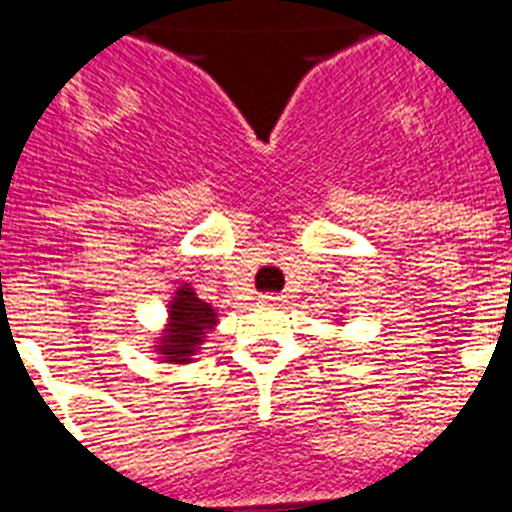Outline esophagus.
I'll return each mask as SVG.
<instances>
[{"label": "esophagus", "mask_w": 512, "mask_h": 512, "mask_svg": "<svg viewBox=\"0 0 512 512\" xmlns=\"http://www.w3.org/2000/svg\"><path fill=\"white\" fill-rule=\"evenodd\" d=\"M260 304H265V307H281V304H283V296H278V294H263V296H260Z\"/></svg>", "instance_id": "esophagus-1"}]
</instances>
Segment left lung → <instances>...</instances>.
Here are the masks:
<instances>
[{
    "mask_svg": "<svg viewBox=\"0 0 512 512\" xmlns=\"http://www.w3.org/2000/svg\"><path fill=\"white\" fill-rule=\"evenodd\" d=\"M343 315H346V307H343V309H341V317H343ZM336 325H346V322H341V320H336Z\"/></svg>",
    "mask_w": 512,
    "mask_h": 512,
    "instance_id": "8db88e82",
    "label": "left lung"
}]
</instances>
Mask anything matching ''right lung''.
Returning <instances> with one entry per match:
<instances>
[{"label": "right lung", "instance_id": "obj_1", "mask_svg": "<svg viewBox=\"0 0 512 512\" xmlns=\"http://www.w3.org/2000/svg\"><path fill=\"white\" fill-rule=\"evenodd\" d=\"M216 325L218 312L213 304L203 302L192 283L182 281L166 302V320L161 330H156V336L150 338V351L163 364H192L197 362V351L203 349L208 333H213Z\"/></svg>", "mask_w": 512, "mask_h": 512}]
</instances>
